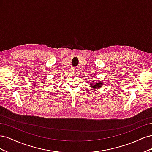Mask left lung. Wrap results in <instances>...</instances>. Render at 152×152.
Here are the masks:
<instances>
[{"label":"left lung","instance_id":"8db88e82","mask_svg":"<svg viewBox=\"0 0 152 152\" xmlns=\"http://www.w3.org/2000/svg\"><path fill=\"white\" fill-rule=\"evenodd\" d=\"M102 86H103V83L102 82H97V83H94V82L93 81V82H92L91 84H90V86L95 89L100 88V87Z\"/></svg>","mask_w":152,"mask_h":152}]
</instances>
